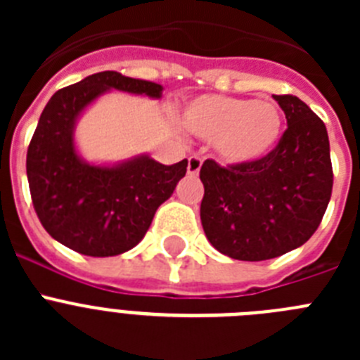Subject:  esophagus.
<instances>
[{
    "mask_svg": "<svg viewBox=\"0 0 360 360\" xmlns=\"http://www.w3.org/2000/svg\"><path fill=\"white\" fill-rule=\"evenodd\" d=\"M200 167H202V158L195 157V155L189 157V160H187V173L195 176V174L200 173Z\"/></svg>",
    "mask_w": 360,
    "mask_h": 360,
    "instance_id": "34e87169",
    "label": "esophagus"
}]
</instances>
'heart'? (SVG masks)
Wrapping results in <instances>:
<instances>
[{
	"mask_svg": "<svg viewBox=\"0 0 360 360\" xmlns=\"http://www.w3.org/2000/svg\"><path fill=\"white\" fill-rule=\"evenodd\" d=\"M193 135L214 142L216 151L231 164H249L266 157L283 133V113L270 101L202 95L184 111Z\"/></svg>",
	"mask_w": 360,
	"mask_h": 360,
	"instance_id": "1",
	"label": "heart"
}]
</instances>
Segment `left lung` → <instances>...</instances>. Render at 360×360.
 Listing matches in <instances>:
<instances>
[{"label": "left lung", "instance_id": "obj_1", "mask_svg": "<svg viewBox=\"0 0 360 360\" xmlns=\"http://www.w3.org/2000/svg\"><path fill=\"white\" fill-rule=\"evenodd\" d=\"M288 128L256 162L200 169L205 236L240 262H263L307 243L323 219L333 187L330 142L323 120L295 95H274Z\"/></svg>", "mask_w": 360, "mask_h": 360}]
</instances>
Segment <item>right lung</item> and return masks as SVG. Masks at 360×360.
Returning a JSON list of instances; mask_svg holds the SVG:
<instances>
[{
  "mask_svg": "<svg viewBox=\"0 0 360 360\" xmlns=\"http://www.w3.org/2000/svg\"><path fill=\"white\" fill-rule=\"evenodd\" d=\"M160 97L162 86L119 72H98L56 91L44 106L27 151L36 214L53 240L84 256H119L144 238L153 216L186 176L187 160L164 165L139 157L115 167L82 162L73 124L106 90Z\"/></svg>",
  "mask_w": 360,
  "mask_h": 360,
  "instance_id": "add662e5",
  "label": "right lung"
}]
</instances>
